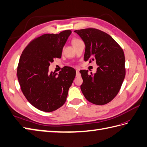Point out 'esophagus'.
Masks as SVG:
<instances>
[{
	"instance_id": "1",
	"label": "esophagus",
	"mask_w": 147,
	"mask_h": 147,
	"mask_svg": "<svg viewBox=\"0 0 147 147\" xmlns=\"http://www.w3.org/2000/svg\"><path fill=\"white\" fill-rule=\"evenodd\" d=\"M80 76V74L79 72V70H76V76L77 77H79Z\"/></svg>"
}]
</instances>
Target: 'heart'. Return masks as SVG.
I'll return each mask as SVG.
<instances>
[{
    "label": "heart",
    "instance_id": "1",
    "mask_svg": "<svg viewBox=\"0 0 147 147\" xmlns=\"http://www.w3.org/2000/svg\"><path fill=\"white\" fill-rule=\"evenodd\" d=\"M81 41H82V40H80V39H79V38H74L72 39V40H71V43H72L73 45H75L76 44H78V42H81Z\"/></svg>",
    "mask_w": 147,
    "mask_h": 147
}]
</instances>
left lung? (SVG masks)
Instances as JSON below:
<instances>
[{"label": "left lung", "instance_id": "8db88e82", "mask_svg": "<svg viewBox=\"0 0 147 147\" xmlns=\"http://www.w3.org/2000/svg\"><path fill=\"white\" fill-rule=\"evenodd\" d=\"M74 32L85 43V61L95 60L98 66L94 75H89L88 70L80 71L83 79L82 94L94 104H107L118 94L125 78L123 50L110 35L98 29L89 28Z\"/></svg>", "mask_w": 147, "mask_h": 147}]
</instances>
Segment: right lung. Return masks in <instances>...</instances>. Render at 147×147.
<instances>
[{
    "label": "right lung",
    "mask_w": 147,
    "mask_h": 147,
    "mask_svg": "<svg viewBox=\"0 0 147 147\" xmlns=\"http://www.w3.org/2000/svg\"><path fill=\"white\" fill-rule=\"evenodd\" d=\"M66 30L59 34H46L35 38L23 51L17 74L21 90L35 108L51 112L65 103L69 89L76 77L72 67H64L58 74L49 67L61 58L63 46L71 34Z\"/></svg>",
    "instance_id": "1"
}]
</instances>
